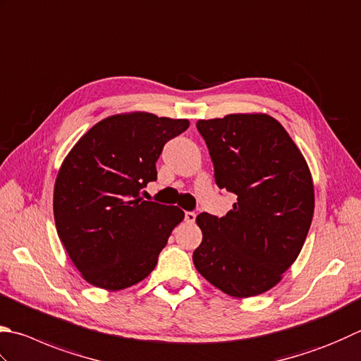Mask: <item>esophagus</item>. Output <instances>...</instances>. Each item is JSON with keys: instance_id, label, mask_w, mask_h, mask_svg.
Listing matches in <instances>:
<instances>
[{"instance_id": "esophagus-1", "label": "esophagus", "mask_w": 361, "mask_h": 361, "mask_svg": "<svg viewBox=\"0 0 361 361\" xmlns=\"http://www.w3.org/2000/svg\"><path fill=\"white\" fill-rule=\"evenodd\" d=\"M195 220H196L195 212H185V221L187 223H195Z\"/></svg>"}]
</instances>
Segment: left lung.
I'll list each match as a JSON object with an SVG mask.
<instances>
[{
	"instance_id": "1",
	"label": "left lung",
	"mask_w": 361,
	"mask_h": 361,
	"mask_svg": "<svg viewBox=\"0 0 361 361\" xmlns=\"http://www.w3.org/2000/svg\"><path fill=\"white\" fill-rule=\"evenodd\" d=\"M216 185L237 196L219 216L202 212L196 270L231 297H253L280 283L307 239L314 187L302 152L269 114L198 121Z\"/></svg>"
}]
</instances>
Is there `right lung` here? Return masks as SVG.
<instances>
[{"instance_id": "add662e5", "label": "right lung", "mask_w": 361, "mask_h": 361, "mask_svg": "<svg viewBox=\"0 0 361 361\" xmlns=\"http://www.w3.org/2000/svg\"><path fill=\"white\" fill-rule=\"evenodd\" d=\"M188 126L187 119L151 113L114 114L87 130L61 165L54 223L67 255L92 286L130 288L157 265L183 212L145 201L141 190L157 180L163 146Z\"/></svg>"}]
</instances>
